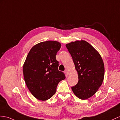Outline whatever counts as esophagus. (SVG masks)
<instances>
[{"label": "esophagus", "mask_w": 120, "mask_h": 120, "mask_svg": "<svg viewBox=\"0 0 120 120\" xmlns=\"http://www.w3.org/2000/svg\"><path fill=\"white\" fill-rule=\"evenodd\" d=\"M64 72H65V73H66V75H68L69 74V72L68 70L65 69V71H64Z\"/></svg>", "instance_id": "obj_1"}]
</instances>
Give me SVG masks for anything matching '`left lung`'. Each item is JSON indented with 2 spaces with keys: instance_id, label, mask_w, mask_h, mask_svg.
Wrapping results in <instances>:
<instances>
[{
  "instance_id": "left-lung-1",
  "label": "left lung",
  "mask_w": 120,
  "mask_h": 120,
  "mask_svg": "<svg viewBox=\"0 0 120 120\" xmlns=\"http://www.w3.org/2000/svg\"><path fill=\"white\" fill-rule=\"evenodd\" d=\"M78 72L79 81L71 87L79 98L85 100L91 97L102 85L104 66L102 58L92 46L85 41H77L66 45Z\"/></svg>"
}]
</instances>
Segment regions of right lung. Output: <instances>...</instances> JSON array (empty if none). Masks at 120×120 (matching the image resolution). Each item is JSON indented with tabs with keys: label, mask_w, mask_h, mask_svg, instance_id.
Here are the masks:
<instances>
[{
	"label": "right lung",
	"mask_w": 120,
	"mask_h": 120,
	"mask_svg": "<svg viewBox=\"0 0 120 120\" xmlns=\"http://www.w3.org/2000/svg\"><path fill=\"white\" fill-rule=\"evenodd\" d=\"M61 45L56 41H46L31 49L23 65L24 80L31 94L40 100L50 99L56 93L58 83L65 79L58 70L56 55Z\"/></svg>",
	"instance_id": "right-lung-1"
}]
</instances>
